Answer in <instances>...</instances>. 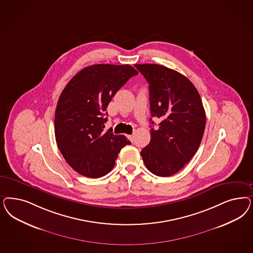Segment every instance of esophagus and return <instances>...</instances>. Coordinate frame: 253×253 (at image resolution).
<instances>
[{"label":"esophagus","mask_w":253,"mask_h":253,"mask_svg":"<svg viewBox=\"0 0 253 253\" xmlns=\"http://www.w3.org/2000/svg\"><path fill=\"white\" fill-rule=\"evenodd\" d=\"M127 138L130 139L131 141H133V139H134V136H133V135H128V136H127Z\"/></svg>","instance_id":"obj_1"}]
</instances>
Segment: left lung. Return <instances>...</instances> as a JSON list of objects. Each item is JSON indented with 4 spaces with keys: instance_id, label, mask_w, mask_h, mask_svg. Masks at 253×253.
I'll return each instance as SVG.
<instances>
[{
    "instance_id": "8db88e82",
    "label": "left lung",
    "mask_w": 253,
    "mask_h": 253,
    "mask_svg": "<svg viewBox=\"0 0 253 253\" xmlns=\"http://www.w3.org/2000/svg\"><path fill=\"white\" fill-rule=\"evenodd\" d=\"M149 83L151 116L161 120L140 155L159 177L179 171L196 155L204 135L206 113L198 91L184 75L157 64H135ZM150 122L154 121L150 118Z\"/></svg>"
}]
</instances>
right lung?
<instances>
[{
  "mask_svg": "<svg viewBox=\"0 0 253 253\" xmlns=\"http://www.w3.org/2000/svg\"><path fill=\"white\" fill-rule=\"evenodd\" d=\"M138 72L130 65L96 64L67 84L57 101L55 136L66 162L84 177L100 178L113 169L124 135L104 131L106 109L116 92Z\"/></svg>",
  "mask_w": 253,
  "mask_h": 253,
  "instance_id": "right-lung-1",
  "label": "right lung"
}]
</instances>
